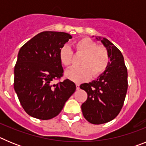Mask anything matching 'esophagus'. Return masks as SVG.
Here are the masks:
<instances>
[{"instance_id": "34e87169", "label": "esophagus", "mask_w": 146, "mask_h": 146, "mask_svg": "<svg viewBox=\"0 0 146 146\" xmlns=\"http://www.w3.org/2000/svg\"><path fill=\"white\" fill-rule=\"evenodd\" d=\"M76 89H77V90H79L80 89V85L79 84H76Z\"/></svg>"}]
</instances>
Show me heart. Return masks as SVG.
<instances>
[{"label":"heart","mask_w":146,"mask_h":146,"mask_svg":"<svg viewBox=\"0 0 146 146\" xmlns=\"http://www.w3.org/2000/svg\"><path fill=\"white\" fill-rule=\"evenodd\" d=\"M76 54L82 55L80 66L66 72V76L71 80L81 82L90 79L91 76L98 77L108 68L110 57L108 50L102 46H98L91 38H82L74 44ZM59 59L61 64L68 67L72 64L73 52L69 46L64 45L59 50Z\"/></svg>","instance_id":"obj_1"}]
</instances>
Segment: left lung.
Returning <instances> with one entry per match:
<instances>
[{
    "mask_svg": "<svg viewBox=\"0 0 146 146\" xmlns=\"http://www.w3.org/2000/svg\"><path fill=\"white\" fill-rule=\"evenodd\" d=\"M95 38L108 50L110 61L106 70L97 79L80 86L88 94L81 109L88 122L102 124L114 119L121 111L128 88V74L121 51L107 38Z\"/></svg>",
    "mask_w": 146,
    "mask_h": 146,
    "instance_id": "8db88e82",
    "label": "left lung"
}]
</instances>
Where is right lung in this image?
I'll use <instances>...</instances> for the list:
<instances>
[{
	"label": "right lung",
	"mask_w": 146,
	"mask_h": 146,
	"mask_svg": "<svg viewBox=\"0 0 146 146\" xmlns=\"http://www.w3.org/2000/svg\"><path fill=\"white\" fill-rule=\"evenodd\" d=\"M72 38L64 32L44 31L23 45L15 67L14 88L23 109L41 120L57 116L76 90L74 82L65 80L52 84L64 73L59 50Z\"/></svg>",
	"instance_id": "add662e5"
}]
</instances>
